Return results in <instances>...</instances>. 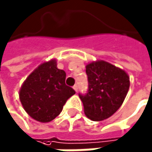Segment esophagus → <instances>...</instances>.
I'll use <instances>...</instances> for the list:
<instances>
[{
    "label": "esophagus",
    "mask_w": 152,
    "mask_h": 152,
    "mask_svg": "<svg viewBox=\"0 0 152 152\" xmlns=\"http://www.w3.org/2000/svg\"><path fill=\"white\" fill-rule=\"evenodd\" d=\"M73 88H74V90H75V92H77V90H78V86H77V85H75V86H73Z\"/></svg>",
    "instance_id": "obj_1"
}]
</instances>
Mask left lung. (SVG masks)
<instances>
[{"label": "left lung", "mask_w": 152, "mask_h": 152, "mask_svg": "<svg viewBox=\"0 0 152 152\" xmlns=\"http://www.w3.org/2000/svg\"><path fill=\"white\" fill-rule=\"evenodd\" d=\"M88 90L79 94L86 115L92 121H103L123 104L130 87L127 73L115 66L98 60L86 66Z\"/></svg>", "instance_id": "obj_1"}]
</instances>
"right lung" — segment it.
<instances>
[{"mask_svg":"<svg viewBox=\"0 0 152 152\" xmlns=\"http://www.w3.org/2000/svg\"><path fill=\"white\" fill-rule=\"evenodd\" d=\"M65 81L66 72L57 67L56 59L39 65L20 90V100L27 113L40 123L51 122L59 115L67 99L75 94Z\"/></svg>","mask_w":152,"mask_h":152,"instance_id":"obj_1","label":"right lung"}]
</instances>
